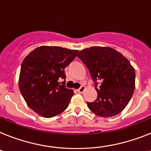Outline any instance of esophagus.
Returning a JSON list of instances; mask_svg holds the SVG:
<instances>
[{"mask_svg": "<svg viewBox=\"0 0 151 151\" xmlns=\"http://www.w3.org/2000/svg\"><path fill=\"white\" fill-rule=\"evenodd\" d=\"M85 89H86V87H85L84 86H81L80 88H78V89H77V91H78V92L79 93H83V92H84Z\"/></svg>", "mask_w": 151, "mask_h": 151, "instance_id": "34e87169", "label": "esophagus"}]
</instances>
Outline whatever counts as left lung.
I'll use <instances>...</instances> for the list:
<instances>
[{"label":"left lung","mask_w":151,"mask_h":151,"mask_svg":"<svg viewBox=\"0 0 151 151\" xmlns=\"http://www.w3.org/2000/svg\"><path fill=\"white\" fill-rule=\"evenodd\" d=\"M89 69L97 99L87 105L101 117H112L129 103L135 89V71L127 58L109 47H91L78 55ZM101 86L97 88L99 83Z\"/></svg>","instance_id":"8db88e82"}]
</instances>
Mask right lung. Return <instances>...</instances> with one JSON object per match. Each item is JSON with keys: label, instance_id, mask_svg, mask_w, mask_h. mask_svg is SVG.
<instances>
[{"label": "right lung", "instance_id": "add662e5", "mask_svg": "<svg viewBox=\"0 0 151 151\" xmlns=\"http://www.w3.org/2000/svg\"><path fill=\"white\" fill-rule=\"evenodd\" d=\"M78 51L57 46H41L22 62L19 89L28 106L43 117L55 116L68 106L73 89L65 87V68ZM64 81L61 84L58 80Z\"/></svg>", "mask_w": 151, "mask_h": 151}]
</instances>
